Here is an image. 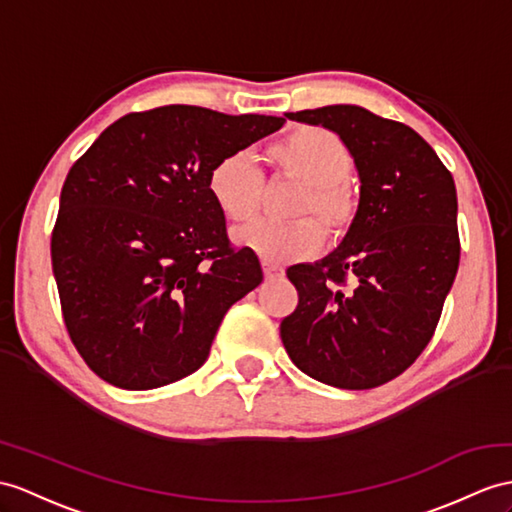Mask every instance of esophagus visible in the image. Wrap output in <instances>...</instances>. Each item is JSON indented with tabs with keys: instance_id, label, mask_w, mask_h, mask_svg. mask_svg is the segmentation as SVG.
Returning a JSON list of instances; mask_svg holds the SVG:
<instances>
[{
	"instance_id": "obj_1",
	"label": "esophagus",
	"mask_w": 512,
	"mask_h": 512,
	"mask_svg": "<svg viewBox=\"0 0 512 512\" xmlns=\"http://www.w3.org/2000/svg\"><path fill=\"white\" fill-rule=\"evenodd\" d=\"M263 273L267 280H276L284 276V269L280 265H273V263H263Z\"/></svg>"
}]
</instances>
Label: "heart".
<instances>
[{
  "instance_id": "heart-1",
  "label": "heart",
  "mask_w": 512,
  "mask_h": 512,
  "mask_svg": "<svg viewBox=\"0 0 512 512\" xmlns=\"http://www.w3.org/2000/svg\"><path fill=\"white\" fill-rule=\"evenodd\" d=\"M273 169L302 182L289 206L291 221H254L234 232V241L265 263H293L313 256L323 235L341 241L360 213L352 173L354 152L339 134L321 126H297L267 147ZM206 191L228 221H249L260 208L265 178L245 152L221 156L208 171Z\"/></svg>"
}]
</instances>
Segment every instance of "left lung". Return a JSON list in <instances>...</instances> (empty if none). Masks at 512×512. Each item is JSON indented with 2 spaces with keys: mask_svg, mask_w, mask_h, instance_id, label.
Listing matches in <instances>:
<instances>
[{
  "mask_svg": "<svg viewBox=\"0 0 512 512\" xmlns=\"http://www.w3.org/2000/svg\"><path fill=\"white\" fill-rule=\"evenodd\" d=\"M286 117L339 134L363 186L341 247L286 269L297 306L280 323L284 350L323 384L373 389L415 363L441 319L460 260L454 178L402 121L343 104Z\"/></svg>",
  "mask_w": 512,
  "mask_h": 512,
  "instance_id": "8db88e82",
  "label": "left lung"
}]
</instances>
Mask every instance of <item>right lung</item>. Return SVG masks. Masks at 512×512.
I'll list each match as a JSON object with an SVG mask.
<instances>
[{
    "label": "right lung",
    "mask_w": 512,
    "mask_h": 512,
    "mask_svg": "<svg viewBox=\"0 0 512 512\" xmlns=\"http://www.w3.org/2000/svg\"><path fill=\"white\" fill-rule=\"evenodd\" d=\"M171 104L130 112L73 162L52 230L71 343L93 373L156 389L206 363L228 308L263 282L206 191L210 167L284 126Z\"/></svg>",
    "instance_id": "1"
}]
</instances>
